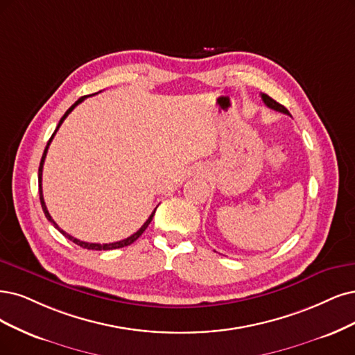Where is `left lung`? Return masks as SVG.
Here are the masks:
<instances>
[{
	"label": "left lung",
	"mask_w": 355,
	"mask_h": 355,
	"mask_svg": "<svg viewBox=\"0 0 355 355\" xmlns=\"http://www.w3.org/2000/svg\"><path fill=\"white\" fill-rule=\"evenodd\" d=\"M261 95V99H263L266 107H269L270 110H275V111H279V112H284V114H288L290 115V112H288V110L284 107V105L278 103L275 99H272L270 96H268L266 94H260Z\"/></svg>",
	"instance_id": "8db88e82"
}]
</instances>
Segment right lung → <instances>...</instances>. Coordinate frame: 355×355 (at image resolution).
Listing matches in <instances>:
<instances>
[{"label":"right lung","instance_id":"1","mask_svg":"<svg viewBox=\"0 0 355 355\" xmlns=\"http://www.w3.org/2000/svg\"><path fill=\"white\" fill-rule=\"evenodd\" d=\"M89 96V95H87ZM87 96H83V98H80L78 101H76L71 107L67 110V112H65L64 115H62V118L60 120V123H58V125H57V128H55V131L54 133H52V136H51V139L48 140V143H46V148H45V150H44V155H42V159H41V164H39V171H37V182H39V199H41V205H42V209H44V214H45V216H46V219L51 222V224H54V227L62 234V235H65V237H67L70 241H73L74 244H77V245H80V247H83V248H87V250H114V248H121V247H125V245H130L131 243H135L140 235L144 232V230H146L148 227H149V224H150V220H152V218H153V215H155V211L152 212V215L148 218V220L144 222V224L141 225V228L137 231V232H135L133 235H130V237H127L125 240H121V241H116V243H110V244H98V243H86V241H80V240H77V239H74V237H71V235H69L67 232L65 231H62L55 222H54V219L51 218V215H49V212H48V209H46V205H45V200H44V194H42V168H44V162H45V157H46V152H48V148H49V144H51V141H52V139H54V136H55V133H57V130L60 128V125L62 124V121L65 120V116H67L78 103L80 102H83L85 101V98H87Z\"/></svg>","mask_w":355,"mask_h":355}]
</instances>
